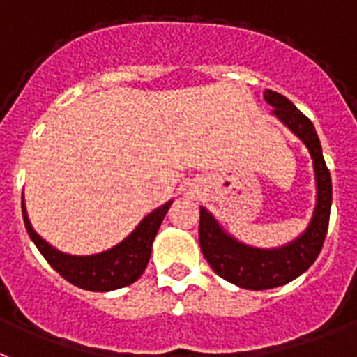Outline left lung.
<instances>
[{
  "label": "left lung",
  "instance_id": "1",
  "mask_svg": "<svg viewBox=\"0 0 357 357\" xmlns=\"http://www.w3.org/2000/svg\"><path fill=\"white\" fill-rule=\"evenodd\" d=\"M265 101L274 107L287 127L307 145L314 160L317 202L310 225L292 243L280 248H256L239 243L221 229L206 208H199V245L212 271L223 280L248 290L281 287L303 274L316 261L325 241L332 205V179L323 160L321 143L312 121L298 110L285 96L265 91Z\"/></svg>",
  "mask_w": 357,
  "mask_h": 357
}]
</instances>
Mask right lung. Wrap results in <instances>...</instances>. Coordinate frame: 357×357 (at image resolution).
Instances as JSON below:
<instances>
[{
	"label": "right lung",
	"instance_id": "add662e5",
	"mask_svg": "<svg viewBox=\"0 0 357 357\" xmlns=\"http://www.w3.org/2000/svg\"><path fill=\"white\" fill-rule=\"evenodd\" d=\"M170 205L172 202L165 203L163 206L145 215L132 234L123 239L116 247L94 254V256H72V254L59 252L58 248L47 243L40 234H36L26 215L25 203L21 199L26 232L38 250L49 261V265L54 271L59 272L63 280H67L68 283L79 289L92 290V292H109V290L121 289L139 280V275L145 272L151 259L152 241Z\"/></svg>",
	"mask_w": 357,
	"mask_h": 357
}]
</instances>
